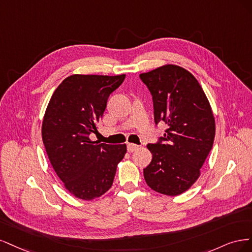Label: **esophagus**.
<instances>
[{
  "label": "esophagus",
  "instance_id": "34e87169",
  "mask_svg": "<svg viewBox=\"0 0 252 252\" xmlns=\"http://www.w3.org/2000/svg\"><path fill=\"white\" fill-rule=\"evenodd\" d=\"M126 148H127V152H129V153H133V152H135L136 150H138V145L137 144H134V143H127L126 144Z\"/></svg>",
  "mask_w": 252,
  "mask_h": 252
}]
</instances>
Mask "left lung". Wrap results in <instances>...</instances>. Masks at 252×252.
I'll use <instances>...</instances> for the list:
<instances>
[{"label": "left lung", "mask_w": 252, "mask_h": 252, "mask_svg": "<svg viewBox=\"0 0 252 252\" xmlns=\"http://www.w3.org/2000/svg\"><path fill=\"white\" fill-rule=\"evenodd\" d=\"M153 96L156 125H167L156 144H148L151 163L143 169L150 188L166 196L189 189L213 148L214 113L202 87L189 71L163 64L139 75Z\"/></svg>", "instance_id": "obj_1"}]
</instances>
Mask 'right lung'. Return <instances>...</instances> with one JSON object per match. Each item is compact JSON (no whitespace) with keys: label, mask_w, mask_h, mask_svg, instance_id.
Segmentation results:
<instances>
[{"label":"right lung","mask_w":252,"mask_h":252,"mask_svg":"<svg viewBox=\"0 0 252 252\" xmlns=\"http://www.w3.org/2000/svg\"><path fill=\"white\" fill-rule=\"evenodd\" d=\"M125 77L70 75L47 105L42 125L46 153L64 189L78 199L91 201L107 192L126 153V144L99 143L89 138L97 132L110 94Z\"/></svg>","instance_id":"add662e5"}]
</instances>
